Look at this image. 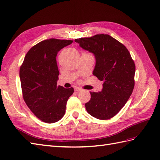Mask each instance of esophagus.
I'll return each mask as SVG.
<instances>
[{
	"label": "esophagus",
	"instance_id": "obj_1",
	"mask_svg": "<svg viewBox=\"0 0 160 160\" xmlns=\"http://www.w3.org/2000/svg\"><path fill=\"white\" fill-rule=\"evenodd\" d=\"M74 90L76 91H81L82 89H81V88H79V87H75L74 88Z\"/></svg>",
	"mask_w": 160,
	"mask_h": 160
}]
</instances>
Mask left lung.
Instances as JSON below:
<instances>
[{
  "label": "left lung",
  "mask_w": 160,
  "mask_h": 160,
  "mask_svg": "<svg viewBox=\"0 0 160 160\" xmlns=\"http://www.w3.org/2000/svg\"><path fill=\"white\" fill-rule=\"evenodd\" d=\"M80 47L92 53L96 59L93 75L103 81L102 90L90 91L87 111L99 120L115 116L132 94L135 66L126 47L108 34L75 40Z\"/></svg>",
  "instance_id": "1"
}]
</instances>
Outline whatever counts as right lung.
<instances>
[{
    "mask_svg": "<svg viewBox=\"0 0 160 160\" xmlns=\"http://www.w3.org/2000/svg\"><path fill=\"white\" fill-rule=\"evenodd\" d=\"M73 40L51 38L29 49L20 69L24 100L33 114L46 123H54L65 113L66 104L73 88L57 86L59 71L58 52Z\"/></svg>",
    "mask_w": 160,
    "mask_h": 160,
    "instance_id": "add662e5",
    "label": "right lung"
}]
</instances>
